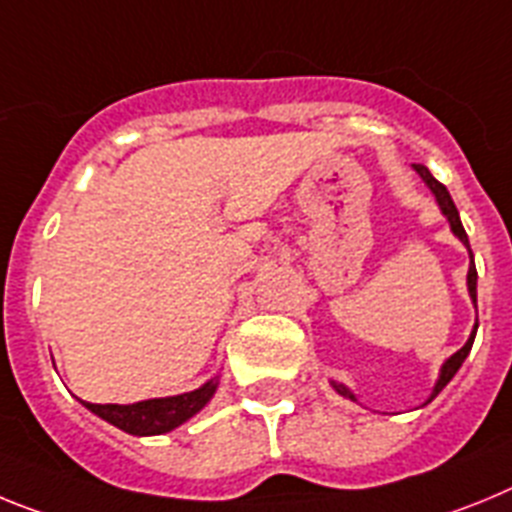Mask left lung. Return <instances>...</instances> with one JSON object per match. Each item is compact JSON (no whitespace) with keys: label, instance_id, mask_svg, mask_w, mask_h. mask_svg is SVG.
Returning <instances> with one entry per match:
<instances>
[{"label":"left lung","instance_id":"left-lung-1","mask_svg":"<svg viewBox=\"0 0 512 512\" xmlns=\"http://www.w3.org/2000/svg\"><path fill=\"white\" fill-rule=\"evenodd\" d=\"M412 170H415L417 175H420V180L425 182V185H428V188H430V193L435 195V203H438V208H441V213L448 219V226H451L453 237H459V242L464 244L466 250H469V237H466L464 226H461L459 211H456V206H453L451 193H448V190H446V185H441V182L435 180V177L430 175V170H428V167H425V164H412ZM469 257H471V250H469ZM466 288H469L471 304L477 306V268H474V257H471L469 273H466ZM477 327H479V322H474V330H471L469 340L464 342V348L456 350V353H453L451 358H448V361L443 363L441 373H438V381H435L433 391H430V397L425 399V404L433 402V399L438 397V394H441V391H443V386H446L448 381H451L453 376H456V371H459L461 363L466 361V355H469L471 345H474V337H477ZM330 384H332V389H335L337 394H340V397L350 399V402H358V397H355L353 391H350L345 384H337V381H330Z\"/></svg>","mask_w":512,"mask_h":512}]
</instances>
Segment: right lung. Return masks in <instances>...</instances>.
<instances>
[{"label": "right lung", "instance_id": "1", "mask_svg": "<svg viewBox=\"0 0 512 512\" xmlns=\"http://www.w3.org/2000/svg\"><path fill=\"white\" fill-rule=\"evenodd\" d=\"M216 389H219V376L208 379L198 389L175 394V397L144 399V402L133 404H82L90 412H95L97 417H102L105 422L123 430V433L144 438V435H162L180 428L182 422H188L190 417L198 415L211 402Z\"/></svg>", "mask_w": 512, "mask_h": 512}]
</instances>
